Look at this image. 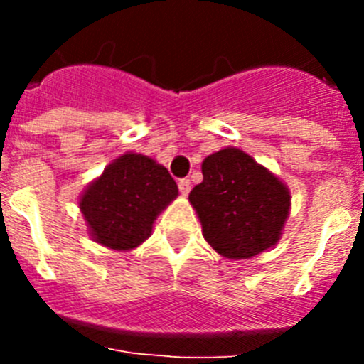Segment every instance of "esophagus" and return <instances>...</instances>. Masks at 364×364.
Here are the masks:
<instances>
[{"label":"esophagus","instance_id":"34e87169","mask_svg":"<svg viewBox=\"0 0 364 364\" xmlns=\"http://www.w3.org/2000/svg\"><path fill=\"white\" fill-rule=\"evenodd\" d=\"M178 189H180V193L184 195V197H188L189 191H191V180L189 178L178 180Z\"/></svg>","mask_w":364,"mask_h":364}]
</instances>
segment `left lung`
Listing matches in <instances>:
<instances>
[{
  "instance_id": "left-lung-1",
  "label": "left lung",
  "mask_w": 364,
  "mask_h": 364,
  "mask_svg": "<svg viewBox=\"0 0 364 364\" xmlns=\"http://www.w3.org/2000/svg\"><path fill=\"white\" fill-rule=\"evenodd\" d=\"M204 180L189 193L202 235L218 255L252 259L281 239L291 210L288 186L239 147L202 162Z\"/></svg>"
}]
</instances>
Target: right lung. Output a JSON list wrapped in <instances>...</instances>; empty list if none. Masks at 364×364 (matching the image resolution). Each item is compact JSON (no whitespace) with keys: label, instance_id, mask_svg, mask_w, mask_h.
Wrapping results in <instances>:
<instances>
[{"label":"right lung","instance_id":"obj_1","mask_svg":"<svg viewBox=\"0 0 364 364\" xmlns=\"http://www.w3.org/2000/svg\"><path fill=\"white\" fill-rule=\"evenodd\" d=\"M176 197V182L162 164L125 153L83 189L78 205L95 242L129 252L149 239L156 217Z\"/></svg>","mask_w":364,"mask_h":364}]
</instances>
